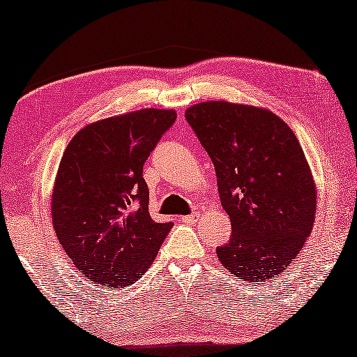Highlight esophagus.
<instances>
[{
  "label": "esophagus",
  "mask_w": 357,
  "mask_h": 357,
  "mask_svg": "<svg viewBox=\"0 0 357 357\" xmlns=\"http://www.w3.org/2000/svg\"><path fill=\"white\" fill-rule=\"evenodd\" d=\"M183 222H188V225H195L197 221H199V213H190V215H188V216H184L183 220H181Z\"/></svg>",
  "instance_id": "1"
}]
</instances>
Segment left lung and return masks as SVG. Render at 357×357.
<instances>
[{"mask_svg": "<svg viewBox=\"0 0 357 357\" xmlns=\"http://www.w3.org/2000/svg\"><path fill=\"white\" fill-rule=\"evenodd\" d=\"M218 178L232 236L221 264L247 282L284 273L312 231L316 184L295 132L255 105L206 100L185 110Z\"/></svg>", "mask_w": 357, "mask_h": 357, "instance_id": "obj_1", "label": "left lung"}]
</instances>
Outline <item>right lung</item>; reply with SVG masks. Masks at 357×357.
Returning <instances> with one entry per match:
<instances>
[{"label":"right lung","mask_w":357,"mask_h":357,"mask_svg":"<svg viewBox=\"0 0 357 357\" xmlns=\"http://www.w3.org/2000/svg\"><path fill=\"white\" fill-rule=\"evenodd\" d=\"M176 120L142 109L79 130L63 152L52 189V226L68 259L96 284L123 289L155 259L173 222L149 215L144 162Z\"/></svg>","instance_id":"1"}]
</instances>
